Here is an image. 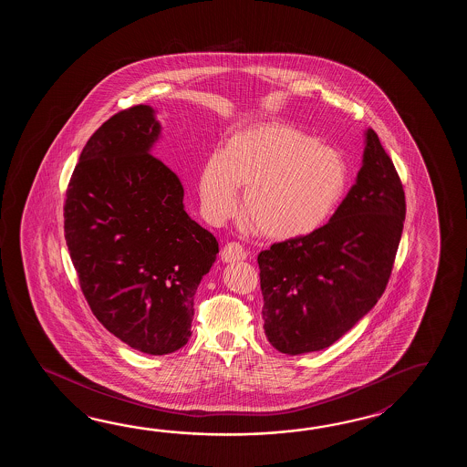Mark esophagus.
Returning <instances> with one entry per match:
<instances>
[{"label": "esophagus", "instance_id": "34e87169", "mask_svg": "<svg viewBox=\"0 0 467 467\" xmlns=\"http://www.w3.org/2000/svg\"><path fill=\"white\" fill-rule=\"evenodd\" d=\"M220 257H222L223 262L232 264V262L245 260V258H247V252H245V248L242 247L237 242H230L225 247L222 248Z\"/></svg>", "mask_w": 467, "mask_h": 467}]
</instances>
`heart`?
<instances>
[{"label": "heart", "mask_w": 467, "mask_h": 467, "mask_svg": "<svg viewBox=\"0 0 467 467\" xmlns=\"http://www.w3.org/2000/svg\"><path fill=\"white\" fill-rule=\"evenodd\" d=\"M348 165L304 131L268 121L232 135L200 177L202 207L213 222L230 217L244 192V213L264 235L304 237L337 209Z\"/></svg>", "instance_id": "b5f03b06"}]
</instances>
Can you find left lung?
I'll return each mask as SVG.
<instances>
[{
    "label": "left lung",
    "mask_w": 467,
    "mask_h": 467,
    "mask_svg": "<svg viewBox=\"0 0 467 467\" xmlns=\"http://www.w3.org/2000/svg\"><path fill=\"white\" fill-rule=\"evenodd\" d=\"M406 219V197L378 133L366 130L356 183L332 219L258 254L264 330L282 354L332 346L378 304Z\"/></svg>",
    "instance_id": "1"
}]
</instances>
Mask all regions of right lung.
I'll return each mask as SVG.
<instances>
[{"label":"right lung","mask_w":467,"mask_h":467,"mask_svg":"<svg viewBox=\"0 0 467 467\" xmlns=\"http://www.w3.org/2000/svg\"><path fill=\"white\" fill-rule=\"evenodd\" d=\"M160 131L149 105L107 119L65 200V240L93 316L150 356L189 342L195 292L219 254L217 238L185 212L177 173L150 153Z\"/></svg>","instance_id":"right-lung-1"}]
</instances>
